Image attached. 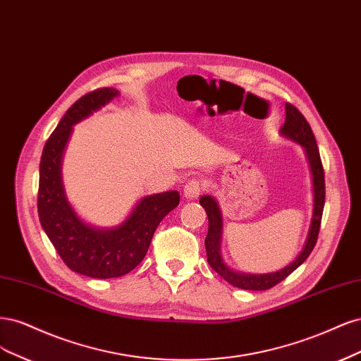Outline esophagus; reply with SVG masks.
Instances as JSON below:
<instances>
[{
  "label": "esophagus",
  "mask_w": 361,
  "mask_h": 361,
  "mask_svg": "<svg viewBox=\"0 0 361 361\" xmlns=\"http://www.w3.org/2000/svg\"><path fill=\"white\" fill-rule=\"evenodd\" d=\"M202 190H204V181L197 180V178L189 180L188 183H185V185H184V196H185V200H189V201L197 200V197H200V195H201Z\"/></svg>",
  "instance_id": "esophagus-1"
}]
</instances>
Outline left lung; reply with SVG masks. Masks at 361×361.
<instances>
[{
    "label": "left lung",
    "instance_id": "1",
    "mask_svg": "<svg viewBox=\"0 0 361 361\" xmlns=\"http://www.w3.org/2000/svg\"><path fill=\"white\" fill-rule=\"evenodd\" d=\"M285 123L281 127V135L289 141H293L305 148V153L310 166L312 173V185H313V213L307 237L305 241V246L301 252L297 255V258L285 265L283 269L264 273V274H250L237 271L224 261L222 252H220V243H222L224 234V219L217 201L210 195L201 196L200 204L204 207V210L208 216V234L205 237V250H207V261L210 264L212 269L222 276L228 283L235 288L247 289V290H265L270 289L279 282H282L285 277H288L294 270L303 264L310 252L313 250L318 240V232L321 226V217L324 210V201H325V183H324V169L319 157V149L315 141V136L312 133V129L306 118L303 117L294 104L286 103L285 104Z\"/></svg>",
    "mask_w": 361,
    "mask_h": 361
}]
</instances>
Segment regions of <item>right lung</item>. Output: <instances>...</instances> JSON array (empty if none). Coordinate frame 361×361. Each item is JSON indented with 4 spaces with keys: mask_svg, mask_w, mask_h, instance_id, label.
Returning a JSON list of instances; mask_svg holds the SVG:
<instances>
[{
    "mask_svg": "<svg viewBox=\"0 0 361 361\" xmlns=\"http://www.w3.org/2000/svg\"><path fill=\"white\" fill-rule=\"evenodd\" d=\"M118 96V90L100 88L76 100L46 141L40 160L37 210L42 228L68 269L94 279L132 271L144 259L159 224L180 204L177 190L148 195L120 225L97 228L84 222L68 202L61 165L73 126Z\"/></svg>",
    "mask_w": 361,
    "mask_h": 361,
    "instance_id": "obj_1",
    "label": "right lung"
}]
</instances>
